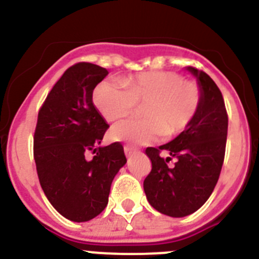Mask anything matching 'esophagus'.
Here are the masks:
<instances>
[{
    "instance_id": "1",
    "label": "esophagus",
    "mask_w": 259,
    "mask_h": 259,
    "mask_svg": "<svg viewBox=\"0 0 259 259\" xmlns=\"http://www.w3.org/2000/svg\"><path fill=\"white\" fill-rule=\"evenodd\" d=\"M136 152H137V150L135 149V148H132V146H130V145L124 146V153H125V155H127V157H130V155H132L134 153H136Z\"/></svg>"
}]
</instances>
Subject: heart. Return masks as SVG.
Listing matches in <instances>:
<instances>
[{
	"label": "heart",
	"mask_w": 259,
	"mask_h": 259,
	"mask_svg": "<svg viewBox=\"0 0 259 259\" xmlns=\"http://www.w3.org/2000/svg\"><path fill=\"white\" fill-rule=\"evenodd\" d=\"M202 102V91L193 80L172 71H150L122 80H105L93 91V104L107 122L131 115L144 106L140 116L128 119L110 130L114 141L148 145L161 136L179 135L193 122Z\"/></svg>",
	"instance_id": "b5f03b06"
}]
</instances>
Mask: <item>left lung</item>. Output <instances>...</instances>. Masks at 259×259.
I'll return each mask as SVG.
<instances>
[{"label":"left lung","instance_id":"1","mask_svg":"<svg viewBox=\"0 0 259 259\" xmlns=\"http://www.w3.org/2000/svg\"><path fill=\"white\" fill-rule=\"evenodd\" d=\"M197 77L202 102L193 122L170 143L146 148L152 171L144 191L157 211L182 218L197 211L214 191L221 175L227 143L228 115L221 89L202 70L188 67ZM170 154L166 160L160 153ZM176 158L174 167L166 164Z\"/></svg>","mask_w":259,"mask_h":259}]
</instances>
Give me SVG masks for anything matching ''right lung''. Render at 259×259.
I'll use <instances>...</instances> for the list:
<instances>
[{
  "mask_svg": "<svg viewBox=\"0 0 259 259\" xmlns=\"http://www.w3.org/2000/svg\"><path fill=\"white\" fill-rule=\"evenodd\" d=\"M106 68L79 62L65 71L38 110L33 158L53 207L72 222L101 214L114 176L127 162L120 143L98 146L109 128L92 101ZM93 151L92 160L86 153Z\"/></svg>",
  "mask_w": 259,
  "mask_h": 259,
  "instance_id": "add662e5",
  "label": "right lung"
}]
</instances>
